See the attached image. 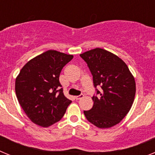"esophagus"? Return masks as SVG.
<instances>
[{
    "label": "esophagus",
    "instance_id": "34e87169",
    "mask_svg": "<svg viewBox=\"0 0 155 155\" xmlns=\"http://www.w3.org/2000/svg\"><path fill=\"white\" fill-rule=\"evenodd\" d=\"M84 98V94H80V95H78V96H75V98H76L77 100L81 99V98Z\"/></svg>",
    "mask_w": 155,
    "mask_h": 155
}]
</instances>
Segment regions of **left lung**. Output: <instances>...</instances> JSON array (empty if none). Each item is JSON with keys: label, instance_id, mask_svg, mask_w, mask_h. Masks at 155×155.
<instances>
[{"label": "left lung", "instance_id": "obj_1", "mask_svg": "<svg viewBox=\"0 0 155 155\" xmlns=\"http://www.w3.org/2000/svg\"><path fill=\"white\" fill-rule=\"evenodd\" d=\"M89 68L98 96H93V107L84 111L87 120L101 129L118 124L134 103L136 82L122 59L107 50L95 48L80 54Z\"/></svg>", "mask_w": 155, "mask_h": 155}]
</instances>
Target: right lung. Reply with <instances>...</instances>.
I'll return each instance as SVG.
<instances>
[{"label":"right lung","mask_w":155,"mask_h":155,"mask_svg":"<svg viewBox=\"0 0 155 155\" xmlns=\"http://www.w3.org/2000/svg\"><path fill=\"white\" fill-rule=\"evenodd\" d=\"M74 56L47 50L25 64L15 79V93L32 123L48 127L60 121L71 101L59 81L61 70Z\"/></svg>","instance_id":"add662e5"}]
</instances>
